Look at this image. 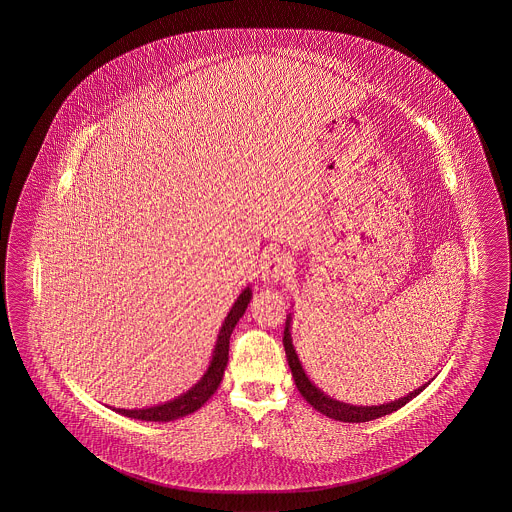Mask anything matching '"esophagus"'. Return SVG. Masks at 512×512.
<instances>
[{"mask_svg":"<svg viewBox=\"0 0 512 512\" xmlns=\"http://www.w3.org/2000/svg\"><path fill=\"white\" fill-rule=\"evenodd\" d=\"M293 264L283 255H272L261 264V278L264 283H278L279 279L291 274Z\"/></svg>","mask_w":512,"mask_h":512,"instance_id":"esophagus-1","label":"esophagus"}]
</instances>
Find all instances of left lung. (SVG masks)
<instances>
[{
	"label": "left lung",
	"mask_w": 512,
	"mask_h": 512,
	"mask_svg": "<svg viewBox=\"0 0 512 512\" xmlns=\"http://www.w3.org/2000/svg\"><path fill=\"white\" fill-rule=\"evenodd\" d=\"M291 313L287 315L285 321V330H283V347H285V355H287V362L289 368L293 373L295 385L300 394L304 396V400L310 403L313 409H317L319 413H323L328 419L340 420V422H368V420L379 419L390 415L394 411H398L405 403L411 402L413 398H417L424 388L428 387L432 381L424 383L422 387L415 388L413 392H409L407 396L398 398L394 402L381 403V405H351V403L340 402L336 398H330L319 387H315V383H311L308 373L304 370L300 358L296 355L295 345H293V336H291Z\"/></svg>",
	"instance_id": "8db88e82"
}]
</instances>
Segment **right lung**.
<instances>
[{
	"instance_id": "obj_1",
	"label": "right lung",
	"mask_w": 512,
	"mask_h": 512,
	"mask_svg": "<svg viewBox=\"0 0 512 512\" xmlns=\"http://www.w3.org/2000/svg\"><path fill=\"white\" fill-rule=\"evenodd\" d=\"M251 287H246L238 298L234 300L233 308L227 313L223 325L219 328L217 334L216 345L212 351V360L206 368V372L201 379L186 390L184 394L176 396L174 400L165 403H157L152 407H142V409H116L112 407V411L129 417V419L146 420V422H171V420L182 419L191 413H195L197 409H201L204 403L212 398V394L216 392L223 373L229 362V340L233 334L234 326L240 321V317L248 310L249 300H251Z\"/></svg>"
}]
</instances>
